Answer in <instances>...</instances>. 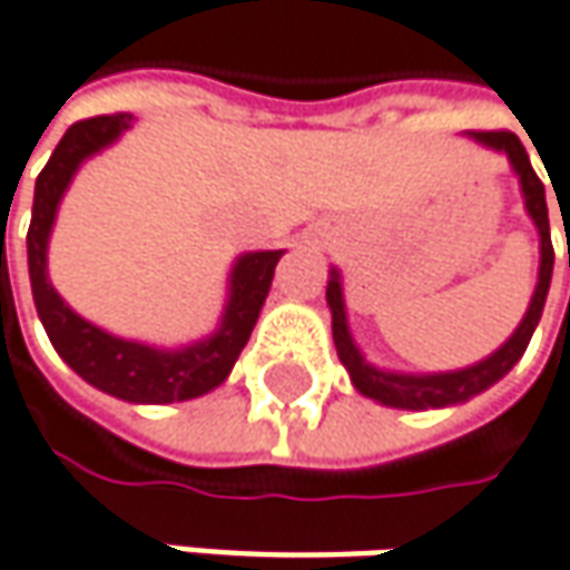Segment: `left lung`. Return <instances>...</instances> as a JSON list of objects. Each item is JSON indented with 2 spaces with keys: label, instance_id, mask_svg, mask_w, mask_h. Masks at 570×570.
<instances>
[{
  "label": "left lung",
  "instance_id": "obj_1",
  "mask_svg": "<svg viewBox=\"0 0 570 570\" xmlns=\"http://www.w3.org/2000/svg\"><path fill=\"white\" fill-rule=\"evenodd\" d=\"M469 139L482 142L484 149H494L501 156H508L510 168L520 181V194H523V207L530 213L532 226L539 233V281L532 289L527 315L520 318V325L513 328L508 341L472 366L462 370H446V373H399V370H383L376 363L363 357L357 347L351 325H347V306H344V284H341V271L332 267L328 271V309H332V334L337 357L344 363V370L351 373V383L360 395L380 402L385 409H405V411H428V409H450V405H462L475 395H482L484 389L504 380L510 370L517 366V360L523 357L527 344H530L532 332L542 318V306L549 296V284H552V267H556V252H552V236H549V207H546V187L532 171L530 156L523 149V142L517 134L508 130H472ZM568 267H570V242H568Z\"/></svg>",
  "mask_w": 570,
  "mask_h": 570
}]
</instances>
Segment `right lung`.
Returning <instances> with one entry per match:
<instances>
[{"mask_svg":"<svg viewBox=\"0 0 570 570\" xmlns=\"http://www.w3.org/2000/svg\"><path fill=\"white\" fill-rule=\"evenodd\" d=\"M134 127V114H111L79 120L66 130L35 185L31 229H28V274L43 332L88 385L134 405H168L207 395L226 383L242 347L248 344L261 306L284 252H245L233 261L226 306L216 332L181 347H156L98 328L72 309L47 274V248L57 223L62 194L69 190L82 161L114 146Z\"/></svg>","mask_w":570,"mask_h":570,"instance_id":"add662e5","label":"right lung"}]
</instances>
